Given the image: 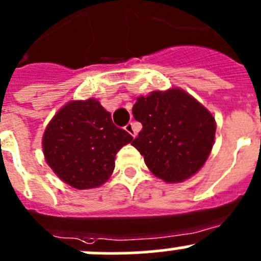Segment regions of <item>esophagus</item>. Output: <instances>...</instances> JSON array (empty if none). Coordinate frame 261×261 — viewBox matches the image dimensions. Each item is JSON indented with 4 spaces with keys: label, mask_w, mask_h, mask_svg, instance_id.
Returning a JSON list of instances; mask_svg holds the SVG:
<instances>
[{
    "label": "esophagus",
    "mask_w": 261,
    "mask_h": 261,
    "mask_svg": "<svg viewBox=\"0 0 261 261\" xmlns=\"http://www.w3.org/2000/svg\"><path fill=\"white\" fill-rule=\"evenodd\" d=\"M124 129L128 132V133L130 134V136H133V137H136V134H137V132H136V129H134V124L133 123H128L127 125H125L124 127Z\"/></svg>",
    "instance_id": "34e87169"
}]
</instances>
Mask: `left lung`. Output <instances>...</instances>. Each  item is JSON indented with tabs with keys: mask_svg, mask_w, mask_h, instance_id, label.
Returning a JSON list of instances; mask_svg holds the SVG:
<instances>
[{
	"mask_svg": "<svg viewBox=\"0 0 261 261\" xmlns=\"http://www.w3.org/2000/svg\"><path fill=\"white\" fill-rule=\"evenodd\" d=\"M142 130L132 142L147 167L166 182H180L204 165L215 142L213 115L180 89L153 91L133 105Z\"/></svg>",
	"mask_w": 261,
	"mask_h": 261,
	"instance_id": "8db88e82",
	"label": "left lung"
}]
</instances>
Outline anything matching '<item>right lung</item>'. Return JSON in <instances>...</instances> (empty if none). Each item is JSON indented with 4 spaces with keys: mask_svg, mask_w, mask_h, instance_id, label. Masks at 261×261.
Listing matches in <instances>:
<instances>
[{
    "mask_svg": "<svg viewBox=\"0 0 261 261\" xmlns=\"http://www.w3.org/2000/svg\"><path fill=\"white\" fill-rule=\"evenodd\" d=\"M133 139L113 123L95 99L64 105L46 127L43 151L57 176L76 189L104 184L115 166L117 152Z\"/></svg>",
    "mask_w": 261,
    "mask_h": 261,
    "instance_id": "add662e5",
    "label": "right lung"
}]
</instances>
